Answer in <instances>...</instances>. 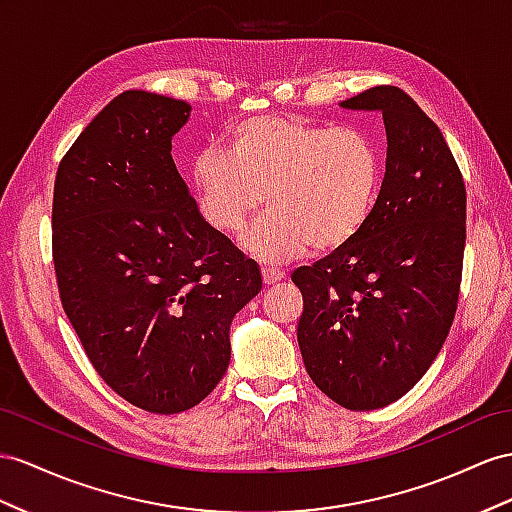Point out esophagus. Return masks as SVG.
Instances as JSON below:
<instances>
[{"instance_id":"1","label":"esophagus","mask_w":512,"mask_h":512,"mask_svg":"<svg viewBox=\"0 0 512 512\" xmlns=\"http://www.w3.org/2000/svg\"><path fill=\"white\" fill-rule=\"evenodd\" d=\"M261 277H264L266 285H274V283L283 281L285 274L281 270H277V268H261Z\"/></svg>"}]
</instances>
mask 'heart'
<instances>
[{
	"mask_svg": "<svg viewBox=\"0 0 512 512\" xmlns=\"http://www.w3.org/2000/svg\"><path fill=\"white\" fill-rule=\"evenodd\" d=\"M378 144L357 127H331L296 114H264L229 129L227 153L207 151L192 166L205 222L240 238L264 261L344 248L368 222L381 188Z\"/></svg>",
	"mask_w": 512,
	"mask_h": 512,
	"instance_id": "1",
	"label": "heart"
}]
</instances>
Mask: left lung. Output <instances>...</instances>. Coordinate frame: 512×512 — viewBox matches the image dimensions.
Masks as SVG:
<instances>
[{
	"label": "left lung",
	"mask_w": 512,
	"mask_h": 512,
	"mask_svg": "<svg viewBox=\"0 0 512 512\" xmlns=\"http://www.w3.org/2000/svg\"><path fill=\"white\" fill-rule=\"evenodd\" d=\"M378 110L385 179L344 248L294 270L307 374L350 411L381 409L426 374L450 333L465 251V181L439 127L396 86L339 103Z\"/></svg>",
	"instance_id": "obj_1"
}]
</instances>
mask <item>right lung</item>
Instances as JSON below:
<instances>
[{
  "label": "right lung",
  "mask_w": 512,
  "mask_h": 512,
  "mask_svg": "<svg viewBox=\"0 0 512 512\" xmlns=\"http://www.w3.org/2000/svg\"><path fill=\"white\" fill-rule=\"evenodd\" d=\"M186 101L125 90L62 157L51 248L64 313L86 357L149 413L188 411L231 359V320L261 274L207 225L173 162Z\"/></svg>",
  "instance_id": "1"
}]
</instances>
